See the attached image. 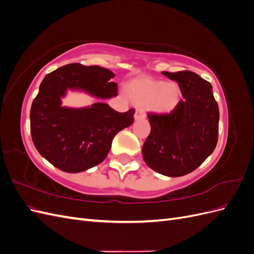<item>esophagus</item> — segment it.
I'll return each instance as SVG.
<instances>
[{
	"label": "esophagus",
	"instance_id": "34e87169",
	"mask_svg": "<svg viewBox=\"0 0 254 254\" xmlns=\"http://www.w3.org/2000/svg\"><path fill=\"white\" fill-rule=\"evenodd\" d=\"M145 119V113L142 110H136L134 113V120L139 121V120H144Z\"/></svg>",
	"mask_w": 254,
	"mask_h": 254
}]
</instances>
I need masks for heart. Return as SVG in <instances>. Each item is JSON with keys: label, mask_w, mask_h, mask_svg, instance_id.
<instances>
[{"label": "heart", "mask_w": 254, "mask_h": 254, "mask_svg": "<svg viewBox=\"0 0 254 254\" xmlns=\"http://www.w3.org/2000/svg\"><path fill=\"white\" fill-rule=\"evenodd\" d=\"M125 94L135 106L158 115L173 113L182 102V90L175 81H163L150 77L130 80L125 86Z\"/></svg>", "instance_id": "1"}]
</instances>
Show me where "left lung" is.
<instances>
[{
    "label": "left lung",
    "instance_id": "obj_1",
    "mask_svg": "<svg viewBox=\"0 0 254 254\" xmlns=\"http://www.w3.org/2000/svg\"><path fill=\"white\" fill-rule=\"evenodd\" d=\"M162 74L178 82L184 99L171 114H148L151 130L142 156L155 172L180 177L196 170L216 147L219 110L211 83L196 73Z\"/></svg>",
    "mask_w": 254,
    "mask_h": 254
}]
</instances>
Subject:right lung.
<instances>
[{"mask_svg":"<svg viewBox=\"0 0 254 254\" xmlns=\"http://www.w3.org/2000/svg\"><path fill=\"white\" fill-rule=\"evenodd\" d=\"M114 73L98 65L71 64L48 74L30 108L35 147L51 164L65 173H80L102 163L113 137L133 123L134 110L121 113L102 101L118 95ZM67 90L101 99L82 109L62 106Z\"/></svg>","mask_w":254,"mask_h":254,"instance_id":"right-lung-1","label":"right lung"}]
</instances>
